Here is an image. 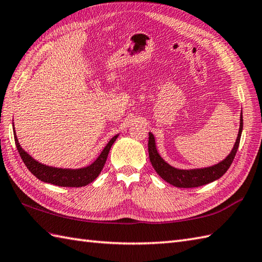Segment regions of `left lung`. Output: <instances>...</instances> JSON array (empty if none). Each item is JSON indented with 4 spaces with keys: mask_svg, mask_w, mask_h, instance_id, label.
<instances>
[{
    "mask_svg": "<svg viewBox=\"0 0 262 262\" xmlns=\"http://www.w3.org/2000/svg\"><path fill=\"white\" fill-rule=\"evenodd\" d=\"M243 129V117L242 111L240 116V128H238L237 137L233 146L232 151L227 157L222 160L221 162L216 163L210 166H205V168H197V169H178L174 166L170 165L166 161L161 157L158 148L157 143H155V137L151 132L148 133V155L149 161L153 165L154 170L162 178L170 185L178 187V188H194L207 185L209 182H213L223 176L225 172L229 170L233 160L236 154L240 144L241 134Z\"/></svg>",
    "mask_w": 262,
    "mask_h": 262,
    "instance_id": "1",
    "label": "left lung"
}]
</instances>
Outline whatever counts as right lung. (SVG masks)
Instances as JSON below:
<instances>
[{"mask_svg": "<svg viewBox=\"0 0 262 262\" xmlns=\"http://www.w3.org/2000/svg\"><path fill=\"white\" fill-rule=\"evenodd\" d=\"M13 135H14V142L16 148L20 157L24 161V163L28 168L31 173L38 178L39 180L43 182L52 183V185H56L59 187H83L86 186L89 183L92 182L94 179H97V177L100 174V172L102 171L103 165L107 161L108 154L111 146L117 140V137L119 134L115 135L111 140L108 142L107 145L104 146L102 152L100 153L99 157L96 159V161L88 165L83 166V168L79 169H65V168H55V166L42 164L38 162L37 160L33 159L30 154H28L24 148L21 147L20 143L18 141V137L15 134L14 125H13Z\"/></svg>", "mask_w": 262, "mask_h": 262, "instance_id": "add662e5", "label": "right lung"}]
</instances>
